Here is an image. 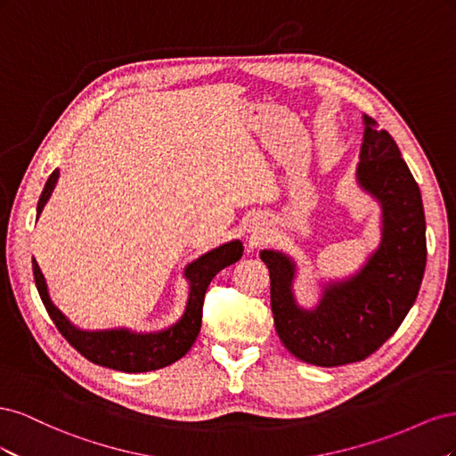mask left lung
Wrapping results in <instances>:
<instances>
[{"mask_svg":"<svg viewBox=\"0 0 456 456\" xmlns=\"http://www.w3.org/2000/svg\"><path fill=\"white\" fill-rule=\"evenodd\" d=\"M355 181L380 205V243L362 268L322 283L317 305L295 297L297 262L265 249L275 330L300 362L338 367L365 360L388 340L415 305L426 268V220L419 184L388 131L363 114Z\"/></svg>","mask_w":456,"mask_h":456,"instance_id":"left-lung-1","label":"left lung"}]
</instances>
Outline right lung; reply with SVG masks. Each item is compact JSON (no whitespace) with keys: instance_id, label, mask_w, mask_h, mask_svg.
Returning <instances> with one entry per match:
<instances>
[{"instance_id":"1","label":"right lung","mask_w":456,"mask_h":456,"mask_svg":"<svg viewBox=\"0 0 456 456\" xmlns=\"http://www.w3.org/2000/svg\"><path fill=\"white\" fill-rule=\"evenodd\" d=\"M59 169H54L47 178L45 188L41 191L37 201V218L44 211L45 203L49 201L54 186L59 181ZM243 255V243L240 240H232L207 251L200 258L184 268V278L190 285L188 302L181 315V320L175 322L171 327L154 330V333H136L127 327L119 329H101L89 330L79 329L68 317L54 306L49 295V287L45 275L41 273L36 258H32L34 280L37 293L44 300V305L51 315L53 323L62 333V337L72 344V346L87 357L89 362L102 365L108 369H116L123 372H146L167 367L181 360L184 354L196 342L201 329V308L205 291L209 287L215 275L224 270L226 266L238 262Z\"/></svg>"}]
</instances>
